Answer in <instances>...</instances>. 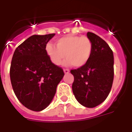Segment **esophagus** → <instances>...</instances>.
<instances>
[{"mask_svg": "<svg viewBox=\"0 0 132 132\" xmlns=\"http://www.w3.org/2000/svg\"><path fill=\"white\" fill-rule=\"evenodd\" d=\"M63 71H64V73H69L70 71H69V69H63Z\"/></svg>", "mask_w": 132, "mask_h": 132, "instance_id": "34e87169", "label": "esophagus"}]
</instances>
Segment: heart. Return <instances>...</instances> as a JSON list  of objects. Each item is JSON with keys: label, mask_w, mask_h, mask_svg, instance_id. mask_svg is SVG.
<instances>
[{"label": "heart", "mask_w": 132, "mask_h": 132, "mask_svg": "<svg viewBox=\"0 0 132 132\" xmlns=\"http://www.w3.org/2000/svg\"><path fill=\"white\" fill-rule=\"evenodd\" d=\"M46 54L56 66L61 65L66 56V65L82 67L88 63L93 52L92 41L86 36L68 35L56 42V46L48 44Z\"/></svg>", "instance_id": "1"}]
</instances>
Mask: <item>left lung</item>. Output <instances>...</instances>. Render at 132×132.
Returning <instances> with one entry per match:
<instances>
[{
	"instance_id": "left-lung-1",
	"label": "left lung",
	"mask_w": 132,
	"mask_h": 132,
	"mask_svg": "<svg viewBox=\"0 0 132 132\" xmlns=\"http://www.w3.org/2000/svg\"><path fill=\"white\" fill-rule=\"evenodd\" d=\"M92 41L93 52L86 65L71 70L74 80L72 90L78 102L95 108L108 97L114 79L113 52L106 42L93 32L87 33Z\"/></svg>"
}]
</instances>
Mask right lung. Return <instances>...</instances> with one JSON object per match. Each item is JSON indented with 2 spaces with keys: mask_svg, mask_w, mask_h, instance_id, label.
<instances>
[{
  "mask_svg": "<svg viewBox=\"0 0 132 132\" xmlns=\"http://www.w3.org/2000/svg\"><path fill=\"white\" fill-rule=\"evenodd\" d=\"M54 35H32L13 54L10 69L13 90L19 101L32 111L43 110L50 104L64 76L62 68L46 54V44Z\"/></svg>",
  "mask_w": 132,
  "mask_h": 132,
  "instance_id": "obj_1",
  "label": "right lung"
}]
</instances>
